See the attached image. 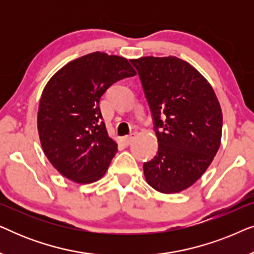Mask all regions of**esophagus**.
Instances as JSON below:
<instances>
[{
  "mask_svg": "<svg viewBox=\"0 0 254 254\" xmlns=\"http://www.w3.org/2000/svg\"><path fill=\"white\" fill-rule=\"evenodd\" d=\"M133 140H134V136H133V135H131V136L124 137V138H123V142H124L125 145H129V144L131 143V141H133Z\"/></svg>",
  "mask_w": 254,
  "mask_h": 254,
  "instance_id": "1",
  "label": "esophagus"
}]
</instances>
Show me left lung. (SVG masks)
Listing matches in <instances>:
<instances>
[{
	"label": "left lung",
	"mask_w": 254,
	"mask_h": 254,
	"mask_svg": "<svg viewBox=\"0 0 254 254\" xmlns=\"http://www.w3.org/2000/svg\"><path fill=\"white\" fill-rule=\"evenodd\" d=\"M149 104L158 151L143 164L152 189L177 193L193 185L220 148L222 111L213 88L176 57L130 60Z\"/></svg>",
	"instance_id": "left-lung-1"
}]
</instances>
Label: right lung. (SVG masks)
Masks as SVG:
<instances>
[{
	"label": "right lung",
	"mask_w": 254,
	"mask_h": 254,
	"mask_svg": "<svg viewBox=\"0 0 254 254\" xmlns=\"http://www.w3.org/2000/svg\"><path fill=\"white\" fill-rule=\"evenodd\" d=\"M136 75L127 59L95 53L69 62L45 86L38 110L41 147L65 178L89 184L104 176L118 151L99 109L106 90Z\"/></svg>",
	"instance_id": "1"
}]
</instances>
